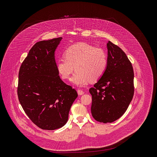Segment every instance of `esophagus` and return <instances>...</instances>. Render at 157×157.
<instances>
[{
	"mask_svg": "<svg viewBox=\"0 0 157 157\" xmlns=\"http://www.w3.org/2000/svg\"><path fill=\"white\" fill-rule=\"evenodd\" d=\"M77 92H78V95H83V94H85V92L83 90H77Z\"/></svg>",
	"mask_w": 157,
	"mask_h": 157,
	"instance_id": "esophagus-1",
	"label": "esophagus"
}]
</instances>
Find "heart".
<instances>
[{"mask_svg":"<svg viewBox=\"0 0 157 157\" xmlns=\"http://www.w3.org/2000/svg\"><path fill=\"white\" fill-rule=\"evenodd\" d=\"M63 57L57 63L60 75L63 79H69L74 67L76 71L71 82L79 86L86 85L90 80L95 82L100 79L108 65L105 50L86 43L71 46L65 51Z\"/></svg>","mask_w":157,"mask_h":157,"instance_id":"obj_1","label":"heart"}]
</instances>
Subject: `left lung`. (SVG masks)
<instances>
[{
	"label": "left lung",
	"instance_id": "8db88e82",
	"mask_svg": "<svg viewBox=\"0 0 157 157\" xmlns=\"http://www.w3.org/2000/svg\"><path fill=\"white\" fill-rule=\"evenodd\" d=\"M108 65L100 79L90 88L91 113L97 121L112 123L127 110L134 94V73L124 52L111 42L107 44Z\"/></svg>",
	"mask_w": 157,
	"mask_h": 157
}]
</instances>
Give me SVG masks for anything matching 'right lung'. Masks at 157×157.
Here are the masks:
<instances>
[{"mask_svg":"<svg viewBox=\"0 0 157 157\" xmlns=\"http://www.w3.org/2000/svg\"><path fill=\"white\" fill-rule=\"evenodd\" d=\"M62 39L35 44L19 72V102L29 119L42 129L55 130L63 126L78 96L77 91L59 75L54 52Z\"/></svg>","mask_w":157,"mask_h":157,"instance_id":"right-lung-1","label":"right lung"}]
</instances>
